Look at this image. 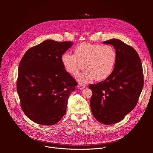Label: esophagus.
Wrapping results in <instances>:
<instances>
[{
    "label": "esophagus",
    "instance_id": "34e87169",
    "mask_svg": "<svg viewBox=\"0 0 153 153\" xmlns=\"http://www.w3.org/2000/svg\"><path fill=\"white\" fill-rule=\"evenodd\" d=\"M78 88H79V89H80V90H83V88H85V85L80 84V85L78 86Z\"/></svg>",
    "mask_w": 153,
    "mask_h": 153
}]
</instances>
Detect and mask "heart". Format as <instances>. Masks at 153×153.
<instances>
[{"label": "heart", "mask_w": 153, "mask_h": 153, "mask_svg": "<svg viewBox=\"0 0 153 153\" xmlns=\"http://www.w3.org/2000/svg\"><path fill=\"white\" fill-rule=\"evenodd\" d=\"M116 60V53L110 45L82 43L74 49V54L65 53L62 57L63 67L69 73L77 76L80 83H88L94 79L103 80L110 76Z\"/></svg>", "instance_id": "1"}]
</instances>
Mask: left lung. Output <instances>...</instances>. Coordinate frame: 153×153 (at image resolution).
<instances>
[{"label": "left lung", "instance_id": "1", "mask_svg": "<svg viewBox=\"0 0 153 153\" xmlns=\"http://www.w3.org/2000/svg\"><path fill=\"white\" fill-rule=\"evenodd\" d=\"M103 43L113 46L116 60L110 76L89 85L93 93L90 107L99 122L111 125L123 119L137 105L143 86V73L140 59L133 47L116 39Z\"/></svg>", "mask_w": 153, "mask_h": 153}]
</instances>
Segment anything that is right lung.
<instances>
[{
    "label": "right lung",
    "instance_id": "right-lung-1",
    "mask_svg": "<svg viewBox=\"0 0 153 153\" xmlns=\"http://www.w3.org/2000/svg\"><path fill=\"white\" fill-rule=\"evenodd\" d=\"M73 45L72 42L45 40L21 59L17 91L24 113L35 123L53 125L66 113L77 82L65 70L62 56Z\"/></svg>",
    "mask_w": 153,
    "mask_h": 153
}]
</instances>
